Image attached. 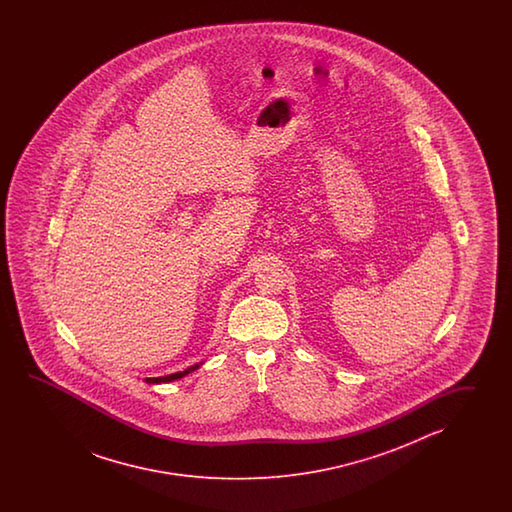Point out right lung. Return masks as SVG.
Masks as SVG:
<instances>
[{"label": "right lung", "instance_id": "obj_1", "mask_svg": "<svg viewBox=\"0 0 512 512\" xmlns=\"http://www.w3.org/2000/svg\"><path fill=\"white\" fill-rule=\"evenodd\" d=\"M203 362H199V364H194V366H190V368H186L185 371H177V373H172V375H164V377H148V379H144V381L148 382V384H163V382H174L179 381V379H183L185 375L188 373H192V371H196L199 366H201Z\"/></svg>", "mask_w": 512, "mask_h": 512}]
</instances>
